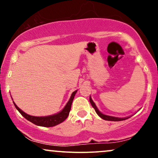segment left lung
<instances>
[{
  "instance_id": "obj_1",
  "label": "left lung",
  "mask_w": 158,
  "mask_h": 158,
  "mask_svg": "<svg viewBox=\"0 0 158 158\" xmlns=\"http://www.w3.org/2000/svg\"><path fill=\"white\" fill-rule=\"evenodd\" d=\"M89 101H90L91 106H92L93 108H94V109L95 110V111H96L97 114L99 115V116H100L101 118H103V119L107 120V121H114V122H118V121H123V120L127 119V118H117V117H114V116H107V115L102 114V113H100V111H99V110H98V109H97L96 106H95L94 102H93L92 100H91V97H90V99H89Z\"/></svg>"
}]
</instances>
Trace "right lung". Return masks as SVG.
<instances>
[{"label": "right lung", "mask_w": 158, "mask_h": 158, "mask_svg": "<svg viewBox=\"0 0 158 158\" xmlns=\"http://www.w3.org/2000/svg\"><path fill=\"white\" fill-rule=\"evenodd\" d=\"M76 92H77V90L74 91L73 94H72V96L70 97L69 102H67V104L66 105V106L64 107L63 110H62L60 113H58V114L52 115V116H41V117L30 116V115L25 114V112H23L22 110H20V109L16 106L15 103H14V104H15V108H16L17 109V110L20 113L21 115H22L23 116H24V117L26 118L27 120H28L29 122H32L33 124H36V125H38V126L50 127L56 126L58 124L61 123V122H63L68 117L70 110H71L72 103H73V99L74 97H75Z\"/></svg>", "instance_id": "obj_1"}]
</instances>
